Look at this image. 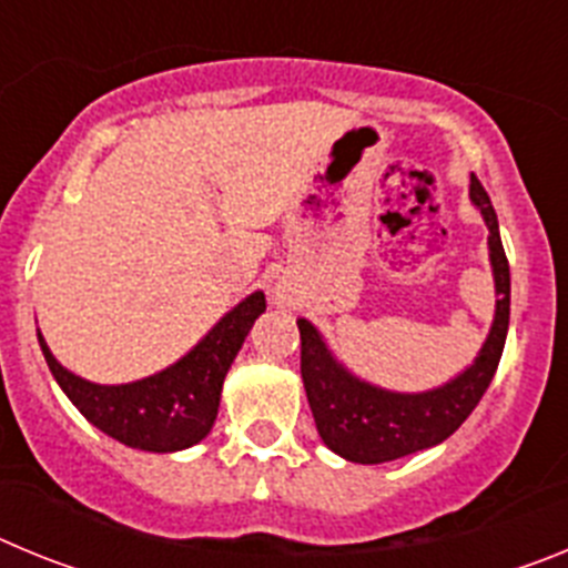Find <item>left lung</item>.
Wrapping results in <instances>:
<instances>
[{
	"mask_svg": "<svg viewBox=\"0 0 568 568\" xmlns=\"http://www.w3.org/2000/svg\"><path fill=\"white\" fill-rule=\"evenodd\" d=\"M471 202L484 213L489 227V258L498 290L495 324L475 364L446 386L418 395L386 393L373 384L353 378L321 341L310 321L298 318L301 333V378L307 389L310 409L321 440L355 464H386L440 444L464 424L471 409L484 398L486 386L495 378L509 329V261L498 233V215L478 175L469 182Z\"/></svg>",
	"mask_w": 568,
	"mask_h": 568,
	"instance_id": "8db88e82",
	"label": "left lung"
}]
</instances>
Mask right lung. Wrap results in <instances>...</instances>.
Segmentation results:
<instances>
[{"label":"right lung","mask_w":568,"mask_h":568,"mask_svg":"<svg viewBox=\"0 0 568 568\" xmlns=\"http://www.w3.org/2000/svg\"><path fill=\"white\" fill-rule=\"evenodd\" d=\"M267 310L264 293H253L230 310L179 364L122 386L90 384L68 373L39 335L50 373L79 413L119 444L144 453H175L199 444L213 429L222 384L253 321Z\"/></svg>","instance_id":"right-lung-1"}]
</instances>
